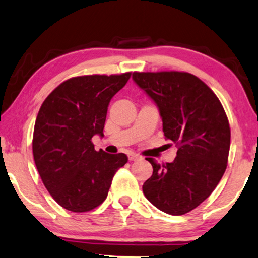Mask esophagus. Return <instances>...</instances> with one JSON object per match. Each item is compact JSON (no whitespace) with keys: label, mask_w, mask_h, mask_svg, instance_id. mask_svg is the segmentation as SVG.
I'll use <instances>...</instances> for the list:
<instances>
[{"label":"esophagus","mask_w":258,"mask_h":258,"mask_svg":"<svg viewBox=\"0 0 258 258\" xmlns=\"http://www.w3.org/2000/svg\"><path fill=\"white\" fill-rule=\"evenodd\" d=\"M128 158H129L130 162H134V160L141 159V156L135 154V152H129V154H128Z\"/></svg>","instance_id":"obj_1"}]
</instances>
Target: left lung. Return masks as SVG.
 <instances>
[{"mask_svg": "<svg viewBox=\"0 0 258 258\" xmlns=\"http://www.w3.org/2000/svg\"><path fill=\"white\" fill-rule=\"evenodd\" d=\"M135 83L154 100L164 135L178 148L172 163L157 164L143 184L147 199L171 215L191 212L221 180L228 162L230 126L214 92L187 72H134Z\"/></svg>", "mask_w": 258, "mask_h": 258, "instance_id": "left-lung-1", "label": "left lung"}]
</instances>
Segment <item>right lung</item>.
<instances>
[{
  "label": "right lung",
  "instance_id": "right-lung-1",
  "mask_svg": "<svg viewBox=\"0 0 258 258\" xmlns=\"http://www.w3.org/2000/svg\"><path fill=\"white\" fill-rule=\"evenodd\" d=\"M132 72L81 76L55 87L40 107L32 138L33 159L52 198L65 210L84 213L100 206L124 154L96 151L92 137L103 136L113 96Z\"/></svg>",
  "mask_w": 258,
  "mask_h": 258
}]
</instances>
